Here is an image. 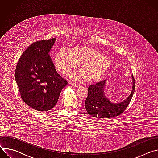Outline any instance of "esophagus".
I'll return each mask as SVG.
<instances>
[{"mask_svg": "<svg viewBox=\"0 0 158 158\" xmlns=\"http://www.w3.org/2000/svg\"><path fill=\"white\" fill-rule=\"evenodd\" d=\"M69 85H71V86H74V87H80V85H79V84H74V83H72V82H69Z\"/></svg>", "mask_w": 158, "mask_h": 158, "instance_id": "esophagus-1", "label": "esophagus"}]
</instances>
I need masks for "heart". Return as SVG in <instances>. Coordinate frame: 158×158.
Returning <instances> with one entry per match:
<instances>
[{
	"mask_svg": "<svg viewBox=\"0 0 158 158\" xmlns=\"http://www.w3.org/2000/svg\"><path fill=\"white\" fill-rule=\"evenodd\" d=\"M54 60L57 71L62 74L69 73L79 64L81 72L74 73L70 77L77 79L81 76L88 83L100 81L112 66V60L109 56L93 48L84 46H76L70 51L60 49L55 54Z\"/></svg>",
	"mask_w": 158,
	"mask_h": 158,
	"instance_id": "heart-1",
	"label": "heart"
}]
</instances>
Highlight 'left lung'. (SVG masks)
<instances>
[{"instance_id": "left-lung-1", "label": "left lung", "mask_w": 158, "mask_h": 158, "mask_svg": "<svg viewBox=\"0 0 158 158\" xmlns=\"http://www.w3.org/2000/svg\"><path fill=\"white\" fill-rule=\"evenodd\" d=\"M132 86L129 96L122 102L113 103L105 94L106 80L90 85L88 87V95L85 102L87 113L98 119H104L120 115L127 108L135 91V81L133 76Z\"/></svg>"}]
</instances>
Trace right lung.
I'll use <instances>...</instances> for the list:
<instances>
[{
	"mask_svg": "<svg viewBox=\"0 0 158 158\" xmlns=\"http://www.w3.org/2000/svg\"><path fill=\"white\" fill-rule=\"evenodd\" d=\"M56 39L32 44L22 54L15 79L24 102L38 111H49L59 99L66 80L57 73L49 52Z\"/></svg>",
	"mask_w": 158,
	"mask_h": 158,
	"instance_id": "right-lung-1",
	"label": "right lung"
}]
</instances>
